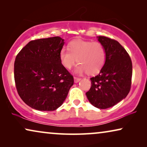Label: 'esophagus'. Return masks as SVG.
Wrapping results in <instances>:
<instances>
[{
	"mask_svg": "<svg viewBox=\"0 0 147 147\" xmlns=\"http://www.w3.org/2000/svg\"><path fill=\"white\" fill-rule=\"evenodd\" d=\"M80 80H81V78H74V82L75 83H78V82H79Z\"/></svg>",
	"mask_w": 147,
	"mask_h": 147,
	"instance_id": "1",
	"label": "esophagus"
}]
</instances>
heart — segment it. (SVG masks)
<instances>
[{"label": "heart", "mask_w": 147, "mask_h": 147, "mask_svg": "<svg viewBox=\"0 0 147 147\" xmlns=\"http://www.w3.org/2000/svg\"><path fill=\"white\" fill-rule=\"evenodd\" d=\"M59 59L65 69H69L78 61L76 72L89 75L101 71L106 60L105 47L99 42L76 40L70 42L69 49L63 47L59 52Z\"/></svg>", "instance_id": "heart-1"}]
</instances>
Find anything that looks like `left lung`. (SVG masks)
Returning a JSON list of instances; mask_svg holds the SVG:
<instances>
[{
    "mask_svg": "<svg viewBox=\"0 0 147 147\" xmlns=\"http://www.w3.org/2000/svg\"><path fill=\"white\" fill-rule=\"evenodd\" d=\"M105 47L106 60L98 75L91 78V88L86 92L88 100L100 109H106L124 99L131 87L132 61L125 49L116 40L98 36Z\"/></svg>",
    "mask_w": 147,
    "mask_h": 147,
    "instance_id": "left-lung-1",
    "label": "left lung"
}]
</instances>
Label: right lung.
I'll return each instance as SVG.
<instances>
[{
    "mask_svg": "<svg viewBox=\"0 0 147 147\" xmlns=\"http://www.w3.org/2000/svg\"><path fill=\"white\" fill-rule=\"evenodd\" d=\"M59 37L30 41L15 58L14 76L18 94L33 109L53 111L61 106L74 84V78L62 65Z\"/></svg>",
    "mask_w": 147,
    "mask_h": 147,
    "instance_id": "right-lung-1",
    "label": "right lung"
}]
</instances>
